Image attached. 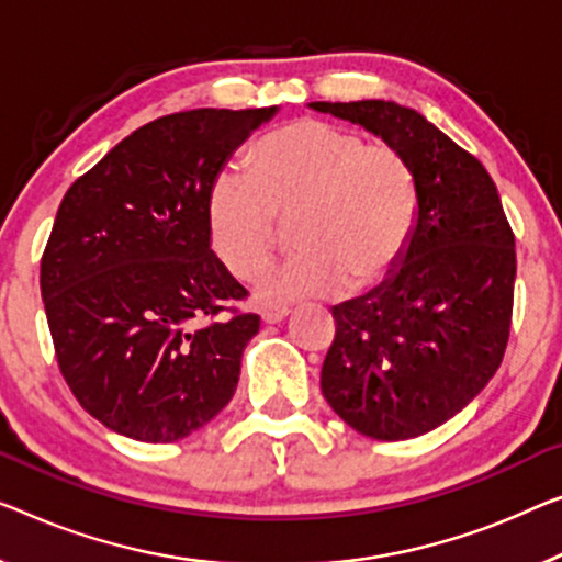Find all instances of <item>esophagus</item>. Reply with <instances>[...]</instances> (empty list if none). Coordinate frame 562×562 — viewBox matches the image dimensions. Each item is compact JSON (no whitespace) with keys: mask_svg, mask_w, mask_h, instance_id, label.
Returning <instances> with one entry per match:
<instances>
[{"mask_svg":"<svg viewBox=\"0 0 562 562\" xmlns=\"http://www.w3.org/2000/svg\"><path fill=\"white\" fill-rule=\"evenodd\" d=\"M290 315V307L288 305H265L262 307V321L265 323H280L284 317Z\"/></svg>","mask_w":562,"mask_h":562,"instance_id":"34e87169","label":"esophagus"}]
</instances>
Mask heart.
I'll return each mask as SVG.
<instances>
[{"mask_svg": "<svg viewBox=\"0 0 562 562\" xmlns=\"http://www.w3.org/2000/svg\"><path fill=\"white\" fill-rule=\"evenodd\" d=\"M418 183L404 150L328 121H295L259 138L247 173L224 169L206 196V234L237 280H252L292 222V257L257 280L262 300L361 292L404 259Z\"/></svg>", "mask_w": 562, "mask_h": 562, "instance_id": "obj_1", "label": "heart"}]
</instances>
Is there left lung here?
<instances>
[{"instance_id":"obj_1","label":"left lung","mask_w":562,"mask_h":562,"mask_svg":"<svg viewBox=\"0 0 562 562\" xmlns=\"http://www.w3.org/2000/svg\"><path fill=\"white\" fill-rule=\"evenodd\" d=\"M310 108L404 150L418 183L404 259L368 295L333 307L323 396L363 437H422L462 412L502 363L515 234L487 169L422 113L391 100Z\"/></svg>"}]
</instances>
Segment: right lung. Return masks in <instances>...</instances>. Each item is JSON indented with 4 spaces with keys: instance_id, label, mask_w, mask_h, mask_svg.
Masks as SVG:
<instances>
[{
    "instance_id": "1",
    "label": "right lung",
    "mask_w": 562,
    "mask_h": 562,
    "mask_svg": "<svg viewBox=\"0 0 562 562\" xmlns=\"http://www.w3.org/2000/svg\"><path fill=\"white\" fill-rule=\"evenodd\" d=\"M272 108L150 121L67 189L40 265L57 366L90 416L169 443L229 404L259 315L212 252L206 196ZM222 312H232L221 321Z\"/></svg>"
}]
</instances>
